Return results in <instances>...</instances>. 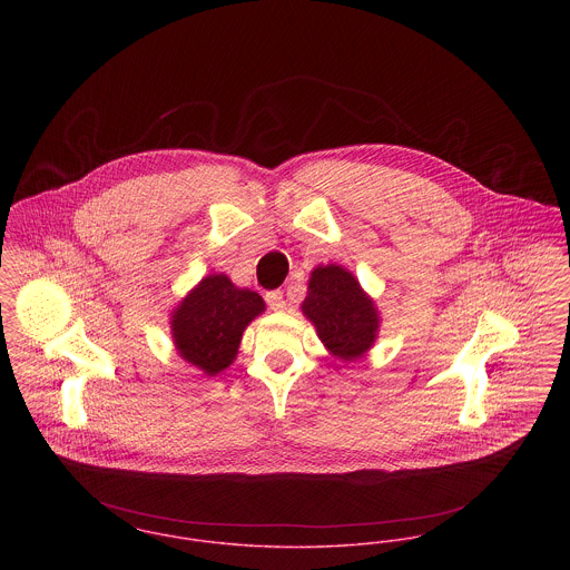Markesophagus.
Returning a JSON list of instances; mask_svg holds the SVG:
<instances>
[{
	"label": "esophagus",
	"mask_w": 570,
	"mask_h": 570,
	"mask_svg": "<svg viewBox=\"0 0 570 570\" xmlns=\"http://www.w3.org/2000/svg\"><path fill=\"white\" fill-rule=\"evenodd\" d=\"M266 303L269 304V308H274V311H281V308H285V294H283L281 289L267 292Z\"/></svg>",
	"instance_id": "34e87169"
}]
</instances>
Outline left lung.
<instances>
[{
    "instance_id": "8db88e82",
    "label": "left lung",
    "mask_w": 570,
    "mask_h": 570,
    "mask_svg": "<svg viewBox=\"0 0 570 570\" xmlns=\"http://www.w3.org/2000/svg\"><path fill=\"white\" fill-rule=\"evenodd\" d=\"M303 313L320 340L343 361L363 356L376 340L379 313L356 278L342 266L315 267Z\"/></svg>"
}]
</instances>
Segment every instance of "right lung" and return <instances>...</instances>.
I'll list each match as a JSON object with an SVG mask.
<instances>
[{"label": "right lung", "instance_id": "right-lung-1", "mask_svg": "<svg viewBox=\"0 0 570 570\" xmlns=\"http://www.w3.org/2000/svg\"><path fill=\"white\" fill-rule=\"evenodd\" d=\"M264 308L257 292L237 289L225 274H212L175 311V345L188 363L214 376L233 363L244 328Z\"/></svg>", "mask_w": 570, "mask_h": 570}]
</instances>
